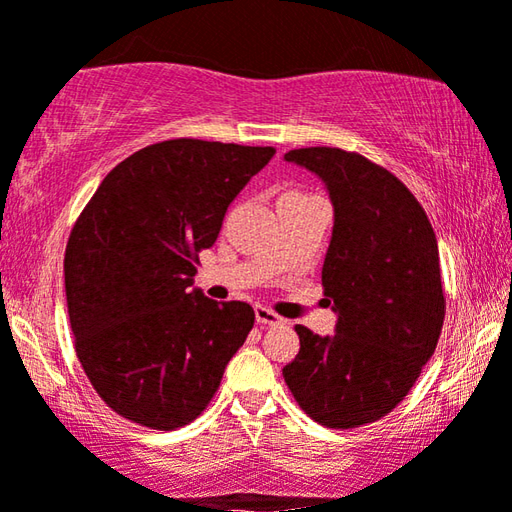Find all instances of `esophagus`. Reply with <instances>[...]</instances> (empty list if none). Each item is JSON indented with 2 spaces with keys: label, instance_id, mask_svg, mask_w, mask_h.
Listing matches in <instances>:
<instances>
[{
  "label": "esophagus",
  "instance_id": "esophagus-1",
  "mask_svg": "<svg viewBox=\"0 0 512 512\" xmlns=\"http://www.w3.org/2000/svg\"><path fill=\"white\" fill-rule=\"evenodd\" d=\"M254 313H256L258 325H281V322H283L281 316H277V313L270 311V309H265V306H256Z\"/></svg>",
  "mask_w": 512,
  "mask_h": 512
}]
</instances>
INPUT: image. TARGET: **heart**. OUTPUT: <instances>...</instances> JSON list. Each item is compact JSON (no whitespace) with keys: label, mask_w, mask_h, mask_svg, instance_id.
Masks as SVG:
<instances>
[{"label":"heart","mask_w":512,"mask_h":512,"mask_svg":"<svg viewBox=\"0 0 512 512\" xmlns=\"http://www.w3.org/2000/svg\"><path fill=\"white\" fill-rule=\"evenodd\" d=\"M293 194H295V192H293Z\"/></svg>","instance_id":"obj_1"}]
</instances>
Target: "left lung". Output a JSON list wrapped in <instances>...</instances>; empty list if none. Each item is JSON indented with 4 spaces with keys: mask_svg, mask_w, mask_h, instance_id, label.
I'll return each mask as SVG.
<instances>
[{
    "mask_svg": "<svg viewBox=\"0 0 512 512\" xmlns=\"http://www.w3.org/2000/svg\"><path fill=\"white\" fill-rule=\"evenodd\" d=\"M283 160L316 174L334 206L322 265L332 336L302 325L283 368L313 421L357 428L389 414L437 348L444 290L435 231L414 194L371 160L341 148H295Z\"/></svg>",
    "mask_w": 512,
    "mask_h": 512,
    "instance_id": "1",
    "label": "left lung"
}]
</instances>
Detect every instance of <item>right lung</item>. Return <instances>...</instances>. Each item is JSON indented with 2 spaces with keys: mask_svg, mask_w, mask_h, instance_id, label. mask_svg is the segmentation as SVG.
Here are the masks:
<instances>
[{
  "mask_svg": "<svg viewBox=\"0 0 512 512\" xmlns=\"http://www.w3.org/2000/svg\"><path fill=\"white\" fill-rule=\"evenodd\" d=\"M270 146L171 139L109 171L66 247V300L77 359L125 419L174 430L206 410L254 327L247 302L194 286L199 251L226 208L272 160Z\"/></svg>",
  "mask_w": 512,
  "mask_h": 512,
  "instance_id": "add662e5",
  "label": "right lung"
}]
</instances>
